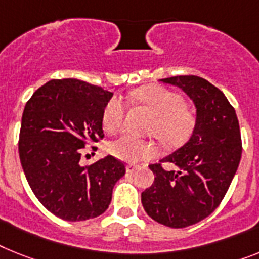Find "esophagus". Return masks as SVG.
<instances>
[{"instance_id": "esophagus-1", "label": "esophagus", "mask_w": 259, "mask_h": 259, "mask_svg": "<svg viewBox=\"0 0 259 259\" xmlns=\"http://www.w3.org/2000/svg\"><path fill=\"white\" fill-rule=\"evenodd\" d=\"M138 169H139V166L135 165V164H128V165H127V172L128 173H134L135 170H138Z\"/></svg>"}]
</instances>
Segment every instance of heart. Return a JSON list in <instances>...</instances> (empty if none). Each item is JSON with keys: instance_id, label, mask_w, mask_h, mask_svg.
Listing matches in <instances>:
<instances>
[{"instance_id": "obj_1", "label": "heart", "mask_w": 259, "mask_h": 259, "mask_svg": "<svg viewBox=\"0 0 259 259\" xmlns=\"http://www.w3.org/2000/svg\"><path fill=\"white\" fill-rule=\"evenodd\" d=\"M138 103L153 112L147 127V132L155 135L166 147H180L191 139L197 119L191 108L184 104V98L179 93L157 84H149L132 93ZM127 103L121 96H112L104 106L102 123L106 131L117 132L124 121ZM110 152L127 163H142L157 155L159 147L152 139H143L132 134H125L110 143Z\"/></svg>"}]
</instances>
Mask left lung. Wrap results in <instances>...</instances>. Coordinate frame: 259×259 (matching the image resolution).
Here are the masks:
<instances>
[{
  "label": "left lung",
  "instance_id": "1",
  "mask_svg": "<svg viewBox=\"0 0 259 259\" xmlns=\"http://www.w3.org/2000/svg\"><path fill=\"white\" fill-rule=\"evenodd\" d=\"M160 80L183 89L197 108L189 142L149 165L155 181L142 193L147 214L177 229L202 221L221 204L240 164L242 142L236 111L221 90L196 75ZM164 162L175 168L166 170Z\"/></svg>",
  "mask_w": 259,
  "mask_h": 259
}]
</instances>
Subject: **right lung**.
<instances>
[{"label":"right lung","instance_id":"obj_1","mask_svg":"<svg viewBox=\"0 0 259 259\" xmlns=\"http://www.w3.org/2000/svg\"><path fill=\"white\" fill-rule=\"evenodd\" d=\"M111 96L78 79H53L25 106L21 165L38 201L59 219L86 221L104 213L114 185L124 176V163L111 155L80 164L83 148L104 138L102 116Z\"/></svg>","mask_w":259,"mask_h":259}]
</instances>
